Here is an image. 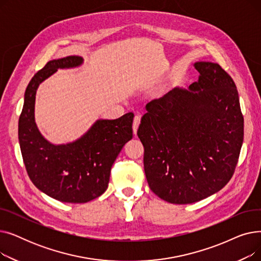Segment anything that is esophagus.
Here are the masks:
<instances>
[{"label": "esophagus", "mask_w": 261, "mask_h": 261, "mask_svg": "<svg viewBox=\"0 0 261 261\" xmlns=\"http://www.w3.org/2000/svg\"><path fill=\"white\" fill-rule=\"evenodd\" d=\"M140 122H141V116L140 115H135L134 119H133V133L134 134H136V131H138Z\"/></svg>", "instance_id": "obj_1"}]
</instances>
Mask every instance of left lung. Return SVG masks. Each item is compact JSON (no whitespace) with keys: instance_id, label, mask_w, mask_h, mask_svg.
<instances>
[{"instance_id":"1","label":"left lung","mask_w":261,"mask_h":261,"mask_svg":"<svg viewBox=\"0 0 261 261\" xmlns=\"http://www.w3.org/2000/svg\"><path fill=\"white\" fill-rule=\"evenodd\" d=\"M199 80L146 105L138 130L150 189L190 204L231 179L243 142V115L231 77L218 63L196 62Z\"/></svg>"}]
</instances>
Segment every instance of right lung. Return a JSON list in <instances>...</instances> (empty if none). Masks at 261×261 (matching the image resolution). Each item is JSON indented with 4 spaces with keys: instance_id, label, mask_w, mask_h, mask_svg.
Listing matches in <instances>:
<instances>
[{
    "instance_id": "1",
    "label": "right lung",
    "mask_w": 261,
    "mask_h": 261,
    "mask_svg": "<svg viewBox=\"0 0 261 261\" xmlns=\"http://www.w3.org/2000/svg\"><path fill=\"white\" fill-rule=\"evenodd\" d=\"M81 63L79 56L48 61L27 86L19 118V143L27 174L38 189L65 203H87L101 196L114 161L133 136L132 112L116 119H98L71 144L53 145L41 135L35 122L39 85L58 68Z\"/></svg>"
}]
</instances>
